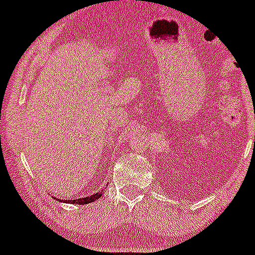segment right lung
Returning a JSON list of instances; mask_svg holds the SVG:
<instances>
[{
    "label": "right lung",
    "instance_id": "1",
    "mask_svg": "<svg viewBox=\"0 0 255 255\" xmlns=\"http://www.w3.org/2000/svg\"><path fill=\"white\" fill-rule=\"evenodd\" d=\"M104 191L101 192H97V194L91 195V196H86V197H82V199H78V200H64V202H69V204H75V205H86L90 204V202H94L96 201L99 197L102 196Z\"/></svg>",
    "mask_w": 255,
    "mask_h": 255
}]
</instances>
